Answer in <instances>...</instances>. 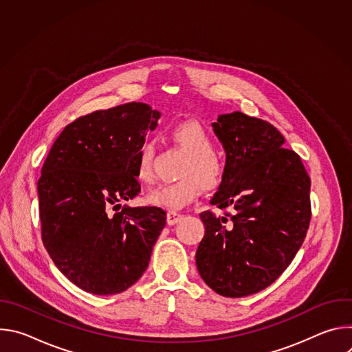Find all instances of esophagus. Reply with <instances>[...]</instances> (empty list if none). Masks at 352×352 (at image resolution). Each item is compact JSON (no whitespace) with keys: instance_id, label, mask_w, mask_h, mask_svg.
I'll return each instance as SVG.
<instances>
[{"instance_id":"1","label":"esophagus","mask_w":352,"mask_h":352,"mask_svg":"<svg viewBox=\"0 0 352 352\" xmlns=\"http://www.w3.org/2000/svg\"><path fill=\"white\" fill-rule=\"evenodd\" d=\"M182 217H184V216L179 214V213L168 212V213H167V223H168V226H174V224H177Z\"/></svg>"}]
</instances>
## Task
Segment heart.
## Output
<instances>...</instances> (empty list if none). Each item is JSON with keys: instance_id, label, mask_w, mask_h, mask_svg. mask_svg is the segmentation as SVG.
<instances>
[{"instance_id": "1", "label": "heart", "mask_w": 352, "mask_h": 352, "mask_svg": "<svg viewBox=\"0 0 352 352\" xmlns=\"http://www.w3.org/2000/svg\"><path fill=\"white\" fill-rule=\"evenodd\" d=\"M171 139L188 155L179 177L181 179L163 185L147 196V204L170 212L181 210L192 204L206 189L217 188L226 174V164L214 152L216 144L209 132L197 122L185 121L177 124L171 132ZM156 144L152 139H144L135 153L136 177L143 184H153Z\"/></svg>"}]
</instances>
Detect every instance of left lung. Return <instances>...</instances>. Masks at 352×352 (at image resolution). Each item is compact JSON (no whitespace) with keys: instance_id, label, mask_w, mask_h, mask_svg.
I'll use <instances>...</instances> for the list:
<instances>
[{"instance_id":"1","label":"left lung","mask_w":352,"mask_h":352,"mask_svg":"<svg viewBox=\"0 0 352 352\" xmlns=\"http://www.w3.org/2000/svg\"><path fill=\"white\" fill-rule=\"evenodd\" d=\"M213 131L226 150V174L210 205L232 213H200L205 236L196 267L217 294H256L288 267L311 221V178L272 124L234 111Z\"/></svg>"}]
</instances>
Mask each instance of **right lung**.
I'll use <instances>...</instances> for the list:
<instances>
[{"mask_svg": "<svg viewBox=\"0 0 352 352\" xmlns=\"http://www.w3.org/2000/svg\"><path fill=\"white\" fill-rule=\"evenodd\" d=\"M160 116L132 102L79 117L44 162L41 239L60 272L86 292L113 295L133 285L166 226L160 208L121 205L140 192L135 153Z\"/></svg>", "mask_w": 352, "mask_h": 352, "instance_id": "1", "label": "right lung"}]
</instances>
